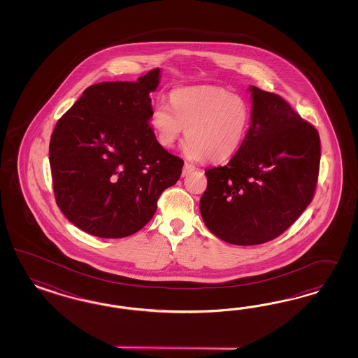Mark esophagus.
<instances>
[{"label":"esophagus","mask_w":358,"mask_h":358,"mask_svg":"<svg viewBox=\"0 0 358 358\" xmlns=\"http://www.w3.org/2000/svg\"><path fill=\"white\" fill-rule=\"evenodd\" d=\"M194 169V165H192V164L189 163H185L184 169H182V176H187V174L192 173Z\"/></svg>","instance_id":"1"}]
</instances>
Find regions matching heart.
Listing matches in <instances>:
<instances>
[{"label": "heart", "instance_id": "1", "mask_svg": "<svg viewBox=\"0 0 358 358\" xmlns=\"http://www.w3.org/2000/svg\"><path fill=\"white\" fill-rule=\"evenodd\" d=\"M245 101L223 87H190L171 94V108L160 103L152 111L157 141L171 148L185 132V155L190 159L224 162L234 156L250 127Z\"/></svg>", "mask_w": 358, "mask_h": 358}]
</instances>
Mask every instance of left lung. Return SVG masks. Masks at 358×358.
<instances>
[{"label": "left lung", "mask_w": 358, "mask_h": 358, "mask_svg": "<svg viewBox=\"0 0 358 358\" xmlns=\"http://www.w3.org/2000/svg\"><path fill=\"white\" fill-rule=\"evenodd\" d=\"M250 130L224 166L207 169L199 202L207 228L235 245L278 238L313 201L320 138L314 126L271 92L250 87Z\"/></svg>", "instance_id": "8db88e82"}]
</instances>
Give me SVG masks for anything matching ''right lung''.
Returning a JSON list of instances; mask_svg holds the SVG:
<instances>
[{
    "label": "right lung",
    "mask_w": 358,
    "mask_h": 358,
    "mask_svg": "<svg viewBox=\"0 0 358 358\" xmlns=\"http://www.w3.org/2000/svg\"><path fill=\"white\" fill-rule=\"evenodd\" d=\"M160 68L136 83L87 87L57 120L50 141L56 203L66 219L105 238L130 236L156 213L184 162L164 150L150 126Z\"/></svg>",
    "instance_id": "right-lung-1"
}]
</instances>
